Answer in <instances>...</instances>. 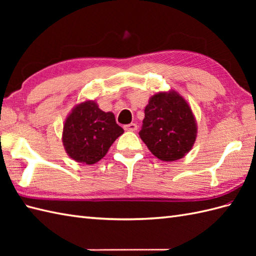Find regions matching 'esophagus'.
<instances>
[{
	"label": "esophagus",
	"instance_id": "34e87169",
	"mask_svg": "<svg viewBox=\"0 0 256 256\" xmlns=\"http://www.w3.org/2000/svg\"><path fill=\"white\" fill-rule=\"evenodd\" d=\"M124 130L125 131H131L134 132L138 130V125L135 123H131V124H128V125H124Z\"/></svg>",
	"mask_w": 256,
	"mask_h": 256
}]
</instances>
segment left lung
I'll return each instance as SVG.
<instances>
[{
  "mask_svg": "<svg viewBox=\"0 0 256 256\" xmlns=\"http://www.w3.org/2000/svg\"><path fill=\"white\" fill-rule=\"evenodd\" d=\"M140 136L157 158H182L196 140L194 118L188 103L177 92L157 94L145 108Z\"/></svg>",
  "mask_w": 256,
  "mask_h": 256,
  "instance_id": "obj_1",
  "label": "left lung"
}]
</instances>
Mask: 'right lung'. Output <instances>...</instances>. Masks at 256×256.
Wrapping results in <instances>:
<instances>
[{"label":"right lung","instance_id":"add662e5","mask_svg":"<svg viewBox=\"0 0 256 256\" xmlns=\"http://www.w3.org/2000/svg\"><path fill=\"white\" fill-rule=\"evenodd\" d=\"M123 132L112 112H103L96 102L86 101L76 106L67 118L62 142L72 160L91 165L106 156Z\"/></svg>","mask_w":256,"mask_h":256}]
</instances>
